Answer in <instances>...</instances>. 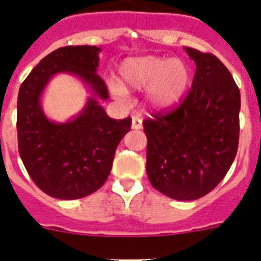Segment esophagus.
I'll return each instance as SVG.
<instances>
[{"mask_svg":"<svg viewBox=\"0 0 261 261\" xmlns=\"http://www.w3.org/2000/svg\"><path fill=\"white\" fill-rule=\"evenodd\" d=\"M131 128L133 130H141L142 128V120L138 116H133V119H131Z\"/></svg>","mask_w":261,"mask_h":261,"instance_id":"1","label":"esophagus"}]
</instances>
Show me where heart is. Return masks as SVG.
Segmentation results:
<instances>
[{
	"label": "heart",
	"instance_id": "heart-1",
	"mask_svg": "<svg viewBox=\"0 0 261 261\" xmlns=\"http://www.w3.org/2000/svg\"><path fill=\"white\" fill-rule=\"evenodd\" d=\"M190 67L180 59L163 57L128 58L119 67V83L111 81L110 90L119 98L126 89L145 90V104L153 111L176 107L190 87Z\"/></svg>",
	"mask_w": 261,
	"mask_h": 261
}]
</instances>
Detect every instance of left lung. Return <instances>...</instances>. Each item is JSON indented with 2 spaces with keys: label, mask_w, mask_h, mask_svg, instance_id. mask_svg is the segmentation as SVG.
<instances>
[{
  "label": "left lung",
  "mask_w": 261,
  "mask_h": 261,
  "mask_svg": "<svg viewBox=\"0 0 261 261\" xmlns=\"http://www.w3.org/2000/svg\"><path fill=\"white\" fill-rule=\"evenodd\" d=\"M196 65L192 88L177 110L143 122L151 186L176 200H195L218 186L234 161L240 89L215 55L184 47Z\"/></svg>",
  "instance_id": "1"
}]
</instances>
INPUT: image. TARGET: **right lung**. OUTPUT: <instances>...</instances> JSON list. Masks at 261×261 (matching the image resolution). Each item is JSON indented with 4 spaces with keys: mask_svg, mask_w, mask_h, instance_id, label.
Returning a JSON list of instances; mask_svg holds the SVG:
<instances>
[{
    "mask_svg": "<svg viewBox=\"0 0 261 261\" xmlns=\"http://www.w3.org/2000/svg\"><path fill=\"white\" fill-rule=\"evenodd\" d=\"M97 46H66L39 62L21 84L17 98L18 151L27 172L44 192L57 199H80L106 182L119 142L131 119L114 120L100 101L108 100L97 74ZM58 74L77 76L91 92L83 110L66 122L51 121L41 96Z\"/></svg>",
    "mask_w": 261,
    "mask_h": 261,
    "instance_id": "add662e5",
    "label": "right lung"
}]
</instances>
